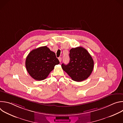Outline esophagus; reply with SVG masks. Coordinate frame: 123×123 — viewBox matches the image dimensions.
I'll use <instances>...</instances> for the list:
<instances>
[{"mask_svg":"<svg viewBox=\"0 0 123 123\" xmlns=\"http://www.w3.org/2000/svg\"><path fill=\"white\" fill-rule=\"evenodd\" d=\"M58 60H59V62H61V60H62V58H61V57H59V58H58Z\"/></svg>","mask_w":123,"mask_h":123,"instance_id":"obj_1","label":"esophagus"}]
</instances>
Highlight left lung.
I'll list each match as a JSON object with an SVG mask.
<instances>
[{
	"instance_id": "obj_1",
	"label": "left lung",
	"mask_w": 123,
	"mask_h": 123,
	"mask_svg": "<svg viewBox=\"0 0 123 123\" xmlns=\"http://www.w3.org/2000/svg\"><path fill=\"white\" fill-rule=\"evenodd\" d=\"M69 62L62 64L64 71L74 81L81 82L88 78L94 67V61L89 52L82 47L72 48L69 50Z\"/></svg>"
}]
</instances>
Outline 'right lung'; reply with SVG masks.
Returning <instances> with one entry per match:
<instances>
[{
	"instance_id": "add662e5",
	"label": "right lung",
	"mask_w": 123,
	"mask_h": 123,
	"mask_svg": "<svg viewBox=\"0 0 123 123\" xmlns=\"http://www.w3.org/2000/svg\"><path fill=\"white\" fill-rule=\"evenodd\" d=\"M59 64L55 54L47 46L32 50L28 55L25 65L30 76L36 80L46 79L56 65Z\"/></svg>"
}]
</instances>
